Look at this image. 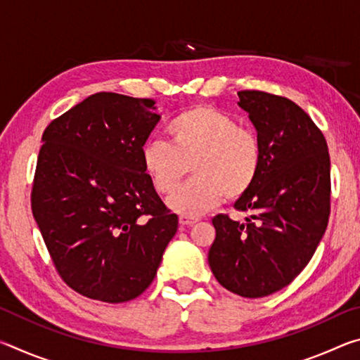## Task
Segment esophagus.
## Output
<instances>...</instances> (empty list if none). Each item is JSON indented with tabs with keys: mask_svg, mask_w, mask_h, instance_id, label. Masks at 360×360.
<instances>
[{
	"mask_svg": "<svg viewBox=\"0 0 360 360\" xmlns=\"http://www.w3.org/2000/svg\"><path fill=\"white\" fill-rule=\"evenodd\" d=\"M179 224H181V227H191V225L197 224V219L187 217V216H179Z\"/></svg>",
	"mask_w": 360,
	"mask_h": 360,
	"instance_id": "obj_1",
	"label": "esophagus"
}]
</instances>
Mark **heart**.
I'll return each mask as SVG.
<instances>
[{
    "label": "heart",
    "mask_w": 360,
    "mask_h": 360,
    "mask_svg": "<svg viewBox=\"0 0 360 360\" xmlns=\"http://www.w3.org/2000/svg\"><path fill=\"white\" fill-rule=\"evenodd\" d=\"M169 144L148 139L141 165L152 187L172 193L192 169L193 179L168 198V208L197 217L222 202L238 200L251 191L262 167L259 138L231 115L211 106H193L168 122Z\"/></svg>",
    "instance_id": "b5f03b06"
}]
</instances>
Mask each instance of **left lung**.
Instances as JSON below:
<instances>
[{"instance_id":"left-lung-1","label":"left lung","mask_w":360,"mask_h":360,"mask_svg":"<svg viewBox=\"0 0 360 360\" xmlns=\"http://www.w3.org/2000/svg\"><path fill=\"white\" fill-rule=\"evenodd\" d=\"M262 148L259 178L235 210L246 222L217 214L208 262L225 289L246 298L281 290L311 260L330 214V157L311 117L284 96L243 90Z\"/></svg>"}]
</instances>
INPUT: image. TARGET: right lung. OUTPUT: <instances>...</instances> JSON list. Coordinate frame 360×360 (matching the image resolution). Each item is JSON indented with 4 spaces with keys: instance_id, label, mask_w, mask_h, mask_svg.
I'll list each match as a JSON object with an SVG mask.
<instances>
[{
    "instance_id": "add662e5",
    "label": "right lung",
    "mask_w": 360,
    "mask_h": 360,
    "mask_svg": "<svg viewBox=\"0 0 360 360\" xmlns=\"http://www.w3.org/2000/svg\"><path fill=\"white\" fill-rule=\"evenodd\" d=\"M149 98L90 95L42 135L32 210L63 281L81 295L129 302L149 288L178 230L141 165L160 115Z\"/></svg>"
}]
</instances>
